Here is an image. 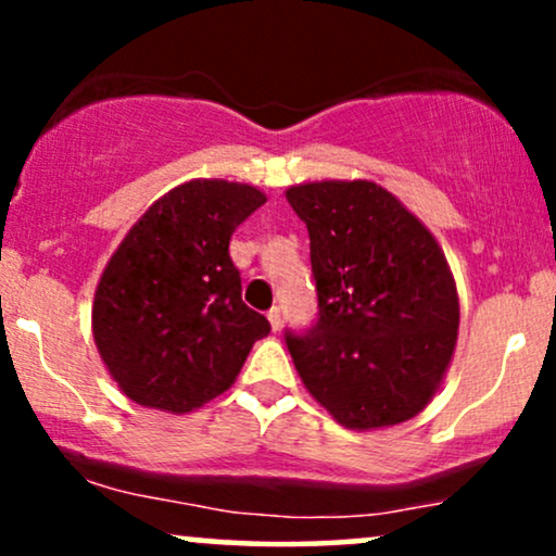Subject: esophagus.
<instances>
[{
  "mask_svg": "<svg viewBox=\"0 0 556 556\" xmlns=\"http://www.w3.org/2000/svg\"><path fill=\"white\" fill-rule=\"evenodd\" d=\"M266 318H269L274 331H279V327H282V314H279V308H271L269 314H266Z\"/></svg>",
  "mask_w": 556,
  "mask_h": 556,
  "instance_id": "1",
  "label": "esophagus"
}]
</instances>
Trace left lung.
I'll return each mask as SVG.
<instances>
[{
  "mask_svg": "<svg viewBox=\"0 0 556 556\" xmlns=\"http://www.w3.org/2000/svg\"><path fill=\"white\" fill-rule=\"evenodd\" d=\"M308 227L318 321L287 334L300 379L337 424L379 431L416 418L442 387L460 298L442 245L371 180L285 190Z\"/></svg>",
  "mask_w": 556,
  "mask_h": 556,
  "instance_id": "obj_1",
  "label": "left lung"
}]
</instances>
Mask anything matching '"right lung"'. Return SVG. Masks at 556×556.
<instances>
[{
    "mask_svg": "<svg viewBox=\"0 0 556 556\" xmlns=\"http://www.w3.org/2000/svg\"><path fill=\"white\" fill-rule=\"evenodd\" d=\"M266 193L256 185L188 180L127 229L93 292L91 329L127 400L182 416L238 379L269 321L248 308L229 238Z\"/></svg>",
    "mask_w": 556,
    "mask_h": 556,
    "instance_id": "obj_1",
    "label": "right lung"
}]
</instances>
